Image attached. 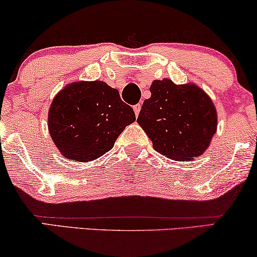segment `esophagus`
<instances>
[{"label":"esophagus","mask_w":257,"mask_h":257,"mask_svg":"<svg viewBox=\"0 0 257 257\" xmlns=\"http://www.w3.org/2000/svg\"><path fill=\"white\" fill-rule=\"evenodd\" d=\"M141 109H142V105H141V104H137V105L133 106V111H135L136 115L139 114V112H141Z\"/></svg>","instance_id":"1"}]
</instances>
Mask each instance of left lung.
<instances>
[{
	"label": "left lung",
	"instance_id": "obj_1",
	"mask_svg": "<svg viewBox=\"0 0 257 257\" xmlns=\"http://www.w3.org/2000/svg\"><path fill=\"white\" fill-rule=\"evenodd\" d=\"M151 98L142 106L137 122L153 149L176 161H190L208 149L217 130V112L210 96L194 84L155 80Z\"/></svg>",
	"mask_w": 257,
	"mask_h": 257
}]
</instances>
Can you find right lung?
Masks as SVG:
<instances>
[{"label": "right lung", "mask_w": 257, "mask_h": 257, "mask_svg": "<svg viewBox=\"0 0 257 257\" xmlns=\"http://www.w3.org/2000/svg\"><path fill=\"white\" fill-rule=\"evenodd\" d=\"M136 120L131 106L104 81H75L61 89L48 111V130L62 157L91 162L114 145Z\"/></svg>", "instance_id": "add662e5"}]
</instances>
